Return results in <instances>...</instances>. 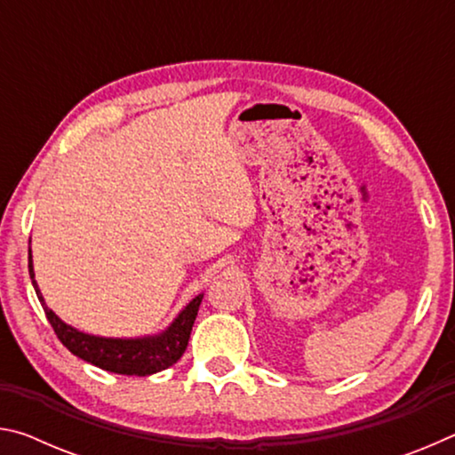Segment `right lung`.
<instances>
[{
  "label": "right lung",
  "mask_w": 455,
  "mask_h": 455,
  "mask_svg": "<svg viewBox=\"0 0 455 455\" xmlns=\"http://www.w3.org/2000/svg\"><path fill=\"white\" fill-rule=\"evenodd\" d=\"M29 279L36 289V295L45 311L50 325L56 331V335L64 347L74 353L88 363L96 365L104 371L118 375H138L146 377L152 373L163 371L174 365L187 351L192 325L198 315L200 301L204 295H196L184 309L176 315L174 321L164 331L156 335L144 337H100L78 331L68 323L61 321L44 301V295L36 283L32 249H29Z\"/></svg>",
  "instance_id": "1"
}]
</instances>
